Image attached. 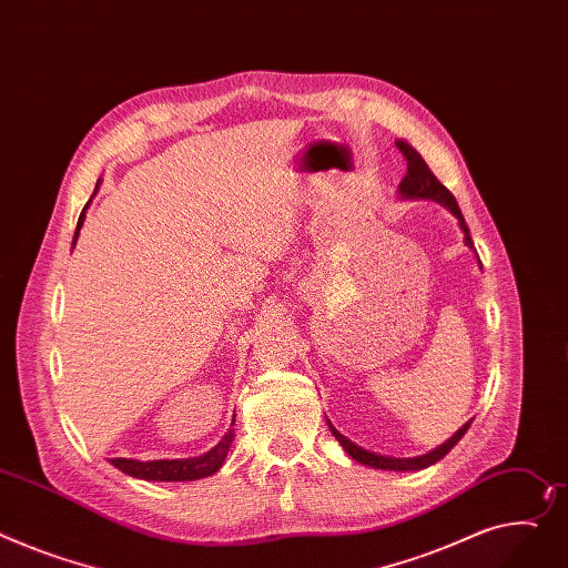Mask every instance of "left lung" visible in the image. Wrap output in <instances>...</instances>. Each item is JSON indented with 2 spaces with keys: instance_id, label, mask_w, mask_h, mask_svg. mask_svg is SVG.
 Listing matches in <instances>:
<instances>
[{
  "instance_id": "left-lung-1",
  "label": "left lung",
  "mask_w": 568,
  "mask_h": 568,
  "mask_svg": "<svg viewBox=\"0 0 568 568\" xmlns=\"http://www.w3.org/2000/svg\"><path fill=\"white\" fill-rule=\"evenodd\" d=\"M395 143H397V148L402 150V155L406 158V175L402 178V182H399V186H397L399 199H404V201H423V199H425V201H436L438 205H443L445 210H449V214L457 216L459 229H462V233H464L466 246H468V248H475V246H473V240H470V231H468V225H466V221H464V214H462V210H459L455 196H452V194L447 192V189L436 180V175L429 171L427 162L423 160V155L418 153V150H415V148H413L408 141H404V139H397ZM470 423H473V420H468L455 436L447 438L443 445L434 447L432 452H427V455L408 457V459L376 455V452L365 449V447L356 445L354 440H349L347 436L339 434V432L331 425V420H328V429H331V434L335 436V440L345 447V452H347V455H349L354 462H358V464H363V466H369V468H376V470L410 473V470L429 468V466H434L436 462H440V459L447 455V452L464 438V434L468 432Z\"/></svg>"
}]
</instances>
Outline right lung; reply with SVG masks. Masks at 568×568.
Segmentation results:
<instances>
[{
	"mask_svg": "<svg viewBox=\"0 0 568 568\" xmlns=\"http://www.w3.org/2000/svg\"><path fill=\"white\" fill-rule=\"evenodd\" d=\"M100 182L95 184L93 189V196L98 194L100 189ZM91 196V201H93ZM91 201L84 205L82 214H80V221H78V231H74V240H72V246L74 242H78L80 237V231L84 225V219H87V210L91 205ZM233 425H235V418H233ZM225 432V436L210 449L205 452V455L201 457H192V459H155V462H139V459H109L111 466H116L121 473L130 475V477H136V479H145V481H194V479H203V477H210L214 475L225 457H229V449L235 440V429Z\"/></svg>",
	"mask_w": 568,
	"mask_h": 568,
	"instance_id": "1",
	"label": "right lung"
}]
</instances>
